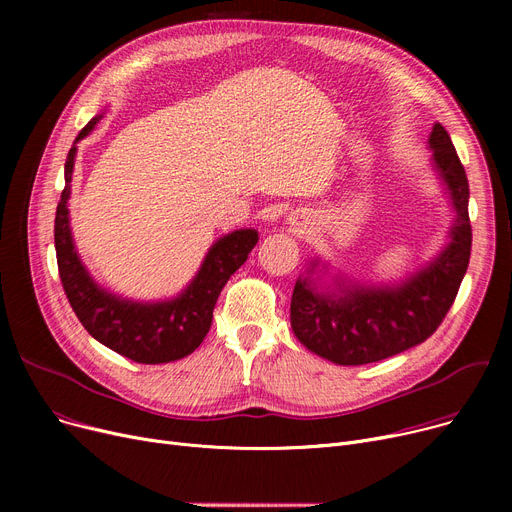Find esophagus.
I'll return each instance as SVG.
<instances>
[{
	"label": "esophagus",
	"mask_w": 512,
	"mask_h": 512,
	"mask_svg": "<svg viewBox=\"0 0 512 512\" xmlns=\"http://www.w3.org/2000/svg\"><path fill=\"white\" fill-rule=\"evenodd\" d=\"M288 224L292 226L294 232L307 234V232L313 230L315 218H313V213L307 211V209H294V211H290V215H288Z\"/></svg>",
	"instance_id": "obj_1"
}]
</instances>
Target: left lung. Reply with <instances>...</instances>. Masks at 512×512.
<instances>
[{
	"label": "left lung",
	"mask_w": 512,
	"mask_h": 512,
	"mask_svg": "<svg viewBox=\"0 0 512 512\" xmlns=\"http://www.w3.org/2000/svg\"><path fill=\"white\" fill-rule=\"evenodd\" d=\"M432 168L448 195L452 220L444 247L398 282L367 284L313 259L294 284L290 326L299 342L336 365H367L421 344L442 324L471 255L469 182L446 128L429 132Z\"/></svg>",
	"instance_id": "obj_1"
}]
</instances>
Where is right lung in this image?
I'll use <instances>...</instances> for the list:
<instances>
[{
  "mask_svg": "<svg viewBox=\"0 0 512 512\" xmlns=\"http://www.w3.org/2000/svg\"><path fill=\"white\" fill-rule=\"evenodd\" d=\"M103 112L97 114L68 151L58 211L56 255L66 297L85 330L114 353L145 365L178 361L191 355L211 328L213 307L230 276L247 261L257 245L255 228H240L220 236L209 247L193 280L176 297L164 301H134L120 297L95 282L80 259L70 230V182L76 159V143L93 132Z\"/></svg>",
  "mask_w": 512,
  "mask_h": 512,
  "instance_id": "1",
  "label": "right lung"
}]
</instances>
